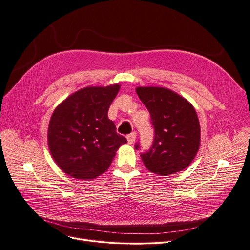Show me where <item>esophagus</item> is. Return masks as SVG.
I'll return each mask as SVG.
<instances>
[{
	"instance_id": "1",
	"label": "esophagus",
	"mask_w": 250,
	"mask_h": 250,
	"mask_svg": "<svg viewBox=\"0 0 250 250\" xmlns=\"http://www.w3.org/2000/svg\"><path fill=\"white\" fill-rule=\"evenodd\" d=\"M136 138H137V134H136L135 132H134V133H132V134L127 135L126 139H127L128 144H134V143H135V141H136Z\"/></svg>"
}]
</instances>
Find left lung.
Returning a JSON list of instances; mask_svg holds the SVG:
<instances>
[{"label": "left lung", "mask_w": 250, "mask_h": 250, "mask_svg": "<svg viewBox=\"0 0 250 250\" xmlns=\"http://www.w3.org/2000/svg\"><path fill=\"white\" fill-rule=\"evenodd\" d=\"M137 94L150 112L154 127L151 148L141 158L151 172L166 176L187 168L199 151L201 127L192 105L162 87H138ZM137 150L140 144L135 145Z\"/></svg>", "instance_id": "8db88e82"}]
</instances>
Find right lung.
Segmentation results:
<instances>
[{"label": "right lung", "mask_w": 250, "mask_h": 250, "mask_svg": "<svg viewBox=\"0 0 250 250\" xmlns=\"http://www.w3.org/2000/svg\"><path fill=\"white\" fill-rule=\"evenodd\" d=\"M120 88L118 84L83 88L52 113L48 148L58 166L73 178L93 179L104 173L118 148L127 142L107 116Z\"/></svg>", "instance_id": "obj_1"}]
</instances>
